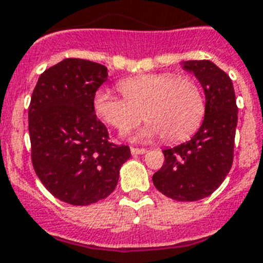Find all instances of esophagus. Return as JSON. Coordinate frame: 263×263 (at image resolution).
<instances>
[{"instance_id":"34e87169","label":"esophagus","mask_w":263,"mask_h":263,"mask_svg":"<svg viewBox=\"0 0 263 263\" xmlns=\"http://www.w3.org/2000/svg\"><path fill=\"white\" fill-rule=\"evenodd\" d=\"M146 148H139V147H131V153L132 155H139V154H144L146 153Z\"/></svg>"}]
</instances>
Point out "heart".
I'll use <instances>...</instances> for the list:
<instances>
[{
	"label": "heart",
	"instance_id": "1",
	"mask_svg": "<svg viewBox=\"0 0 263 263\" xmlns=\"http://www.w3.org/2000/svg\"><path fill=\"white\" fill-rule=\"evenodd\" d=\"M117 87L123 98L109 90H98L93 108L100 120L120 134L135 128L144 117L148 124L143 136L161 135L165 142H183L197 131L205 115L201 87L192 77L143 74L120 81Z\"/></svg>",
	"mask_w": 263,
	"mask_h": 263
}]
</instances>
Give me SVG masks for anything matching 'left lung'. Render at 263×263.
<instances>
[{
    "label": "left lung",
    "mask_w": 263,
    "mask_h": 263,
    "mask_svg": "<svg viewBox=\"0 0 263 263\" xmlns=\"http://www.w3.org/2000/svg\"><path fill=\"white\" fill-rule=\"evenodd\" d=\"M205 91V117L193 138L163 150L165 162L153 176L158 191L176 201H197L220 186L231 170L238 106L231 78L211 61H186Z\"/></svg>",
    "instance_id": "8db88e82"
}]
</instances>
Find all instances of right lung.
Wrapping results in <instances>:
<instances>
[{
  "mask_svg": "<svg viewBox=\"0 0 263 263\" xmlns=\"http://www.w3.org/2000/svg\"><path fill=\"white\" fill-rule=\"evenodd\" d=\"M108 70L96 62L67 58L42 72L28 108L31 159L52 196L71 205H90L117 185L129 147L109 142L96 117L93 97Z\"/></svg>",
  "mask_w": 263,
  "mask_h": 263,
  "instance_id": "obj_1",
  "label": "right lung"
}]
</instances>
